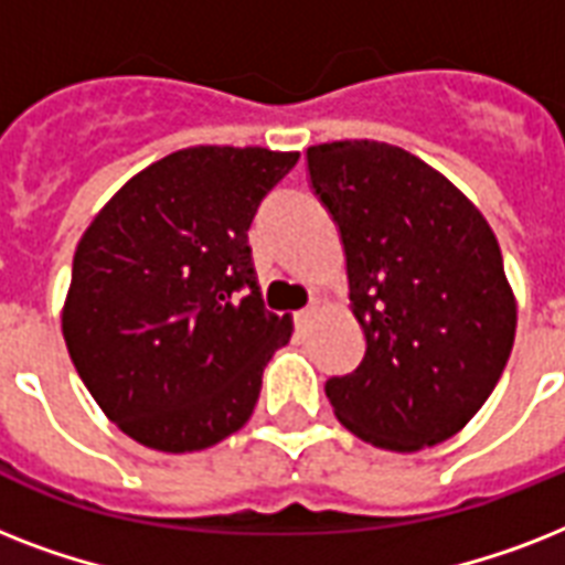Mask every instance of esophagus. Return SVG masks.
Masks as SVG:
<instances>
[{
  "mask_svg": "<svg viewBox=\"0 0 565 565\" xmlns=\"http://www.w3.org/2000/svg\"><path fill=\"white\" fill-rule=\"evenodd\" d=\"M317 317H319V308L317 305H310V308L299 310L292 319H296V328H299L301 334H308L310 328H313V322H317Z\"/></svg>",
  "mask_w": 565,
  "mask_h": 565,
  "instance_id": "34e87169",
  "label": "esophagus"
}]
</instances>
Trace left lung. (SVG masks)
I'll use <instances>...</instances> for the list:
<instances>
[{
    "label": "left lung",
    "mask_w": 565,
    "mask_h": 565,
    "mask_svg": "<svg viewBox=\"0 0 565 565\" xmlns=\"http://www.w3.org/2000/svg\"><path fill=\"white\" fill-rule=\"evenodd\" d=\"M310 184L340 237L361 366L326 395L354 437L419 451L455 437L508 366L516 296L499 239L451 181L398 146L308 149Z\"/></svg>",
    "instance_id": "8db88e82"
}]
</instances>
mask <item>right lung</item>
<instances>
[{"label": "right lung", "instance_id": "1", "mask_svg": "<svg viewBox=\"0 0 565 565\" xmlns=\"http://www.w3.org/2000/svg\"><path fill=\"white\" fill-rule=\"evenodd\" d=\"M296 161L260 146L181 149L128 179L78 239L66 352L140 446L202 451L255 411L292 319L260 301L248 225Z\"/></svg>", "mask_w": 565, "mask_h": 565}]
</instances>
